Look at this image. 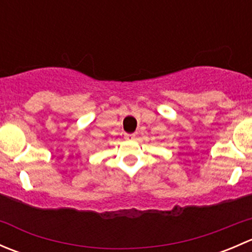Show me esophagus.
<instances>
[{
	"instance_id": "esophagus-1",
	"label": "esophagus",
	"mask_w": 252,
	"mask_h": 252,
	"mask_svg": "<svg viewBox=\"0 0 252 252\" xmlns=\"http://www.w3.org/2000/svg\"><path fill=\"white\" fill-rule=\"evenodd\" d=\"M126 138L128 140H134L136 138V134H126Z\"/></svg>"
}]
</instances>
